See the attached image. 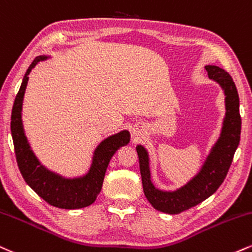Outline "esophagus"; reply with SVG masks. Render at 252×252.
<instances>
[{
	"label": "esophagus",
	"mask_w": 252,
	"mask_h": 252,
	"mask_svg": "<svg viewBox=\"0 0 252 252\" xmlns=\"http://www.w3.org/2000/svg\"><path fill=\"white\" fill-rule=\"evenodd\" d=\"M144 126L142 124H136L132 129V134H134L136 137H141V136L144 135Z\"/></svg>",
	"instance_id": "34e87169"
}]
</instances>
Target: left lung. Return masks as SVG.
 <instances>
[{"mask_svg":"<svg viewBox=\"0 0 252 252\" xmlns=\"http://www.w3.org/2000/svg\"><path fill=\"white\" fill-rule=\"evenodd\" d=\"M208 76L222 88L225 96V116L223 118L220 137L211 147L199 170L176 190H162L151 181L149 153L143 145L136 147L139 159L143 191L156 210L176 215L195 207L210 197L223 183L231 165L233 155L241 138L242 120L239 115V97L235 82L224 69L217 65H205Z\"/></svg>","mask_w":252,"mask_h":252,"instance_id":"left-lung-1","label":"left lung"}]
</instances>
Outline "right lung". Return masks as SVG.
Segmentation results:
<instances>
[{
  "label": "right lung",
  "instance_id": "1",
  "mask_svg": "<svg viewBox=\"0 0 252 252\" xmlns=\"http://www.w3.org/2000/svg\"><path fill=\"white\" fill-rule=\"evenodd\" d=\"M47 59H50V56L41 55L32 61L24 74L13 105L10 129L17 164L27 184L50 205L68 210L86 208L96 201L102 189L109 162L120 148L129 143L130 132L128 130H122L99 142L93 153L92 164L84 175L65 177L42 164L26 136L22 121V107L30 71L41 61Z\"/></svg>",
  "mask_w": 252,
  "mask_h": 252
}]
</instances>
